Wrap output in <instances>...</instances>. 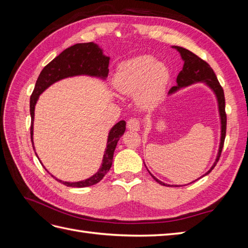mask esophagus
<instances>
[{
    "instance_id": "34e87169",
    "label": "esophagus",
    "mask_w": 248,
    "mask_h": 248,
    "mask_svg": "<svg viewBox=\"0 0 248 248\" xmlns=\"http://www.w3.org/2000/svg\"><path fill=\"white\" fill-rule=\"evenodd\" d=\"M127 128L132 131H139L140 128V123L138 118H130L127 122Z\"/></svg>"
}]
</instances>
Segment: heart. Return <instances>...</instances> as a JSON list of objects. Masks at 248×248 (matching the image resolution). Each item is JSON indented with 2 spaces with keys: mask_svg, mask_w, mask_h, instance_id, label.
Masks as SVG:
<instances>
[{
  "mask_svg": "<svg viewBox=\"0 0 248 248\" xmlns=\"http://www.w3.org/2000/svg\"><path fill=\"white\" fill-rule=\"evenodd\" d=\"M170 80L168 67L152 56H140L123 62L115 77V85L123 93L137 92V101L142 108H151L166 92Z\"/></svg>",
  "mask_w": 248,
  "mask_h": 248,
  "instance_id": "1",
  "label": "heart"
}]
</instances>
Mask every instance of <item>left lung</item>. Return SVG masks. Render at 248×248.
I'll return each instance as SVG.
<instances>
[{
	"label": "left lung",
	"instance_id": "left-lung-1",
	"mask_svg": "<svg viewBox=\"0 0 248 248\" xmlns=\"http://www.w3.org/2000/svg\"><path fill=\"white\" fill-rule=\"evenodd\" d=\"M171 47L179 51V54H180V56H181L184 64H183L182 70L179 72L178 77H177V85L170 90L169 95L176 93L177 91H179V90L182 88L191 86L193 84H198V82H204V84H206L210 89L212 90L213 93L216 96L217 106H218L219 119H220V142H219V148H218V152H217L216 159H215L214 163L212 164V167L210 168V170L206 172V174L202 176V177H204V176L208 175L209 172L211 171L214 169V167L216 166V163H217V161H218L221 151H222L224 139H226L227 115H226V101H224L223 90H222L221 86L219 85L218 79H217L213 69L210 67V65L207 62L204 61V60H202L197 55H194L193 52H191L190 50L183 48L181 46H171ZM148 171H149V170H148ZM150 175L152 176V178L155 180L156 182H158L161 185L177 186V187L179 186V185H170L167 183H163L162 181H160V180L154 177L151 172H150ZM202 177H200L199 179H201ZM199 179H197V180H199ZM192 182H194V181H192Z\"/></svg>",
	"mask_w": 248,
	"mask_h": 248
}]
</instances>
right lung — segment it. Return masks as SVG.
Wrapping results in <instances>:
<instances>
[{"instance_id": "1", "label": "right lung", "mask_w": 248, "mask_h": 248, "mask_svg": "<svg viewBox=\"0 0 248 248\" xmlns=\"http://www.w3.org/2000/svg\"><path fill=\"white\" fill-rule=\"evenodd\" d=\"M108 64L109 57L103 55V50L99 47L98 44L94 42L88 43H77L74 46L66 48L61 54L57 56L50 63H48L42 71L40 72L38 78H37L34 91L30 98V114H31V140L34 148L33 141V130H34V116H35V106L38 100L39 96L46 91V90L55 82L72 77L88 76L92 78H97L106 79L108 74ZM126 129V122L121 120L117 124L111 127L108 132L107 149L104 151L103 158L99 170H97L93 176L82 180L78 182H66L62 180L57 179V181L68 187H88L100 182L102 178L107 175L109 170L112 157L118 140L123 136ZM36 154V152H35ZM37 155V154H36ZM38 157V156H37ZM39 159V158H38ZM40 161V160H39ZM48 172V170H46Z\"/></svg>"}]
</instances>
